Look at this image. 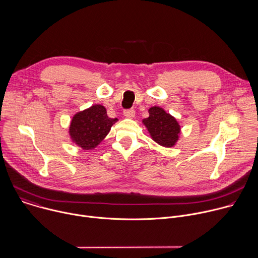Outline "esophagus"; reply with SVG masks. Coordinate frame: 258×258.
Instances as JSON below:
<instances>
[{"mask_svg":"<svg viewBox=\"0 0 258 258\" xmlns=\"http://www.w3.org/2000/svg\"><path fill=\"white\" fill-rule=\"evenodd\" d=\"M123 115L127 118H134L135 117V110L134 109H128V110H124L123 111Z\"/></svg>","mask_w":258,"mask_h":258,"instance_id":"34e87169","label":"esophagus"}]
</instances>
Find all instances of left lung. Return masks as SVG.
I'll list each match as a JSON object with an SVG mask.
<instances>
[{
	"label": "left lung",
	"instance_id": "left-lung-1",
	"mask_svg": "<svg viewBox=\"0 0 258 258\" xmlns=\"http://www.w3.org/2000/svg\"><path fill=\"white\" fill-rule=\"evenodd\" d=\"M149 116L142 120L150 137L158 145L171 148L175 146L180 135L178 121L159 106H153L148 110Z\"/></svg>",
	"mask_w": 258,
	"mask_h": 258
}]
</instances>
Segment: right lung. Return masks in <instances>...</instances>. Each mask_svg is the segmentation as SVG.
<instances>
[{"label": "right lung", "mask_w": 258, "mask_h": 258, "mask_svg": "<svg viewBox=\"0 0 258 258\" xmlns=\"http://www.w3.org/2000/svg\"><path fill=\"white\" fill-rule=\"evenodd\" d=\"M117 120L108 117L104 106L95 104L73 115L68 133L71 141L80 148L94 150Z\"/></svg>", "instance_id": "right-lung-1"}]
</instances>
